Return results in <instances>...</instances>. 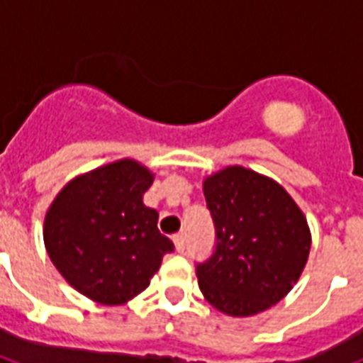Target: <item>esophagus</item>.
I'll return each mask as SVG.
<instances>
[{"label": "esophagus", "mask_w": 363, "mask_h": 363, "mask_svg": "<svg viewBox=\"0 0 363 363\" xmlns=\"http://www.w3.org/2000/svg\"><path fill=\"white\" fill-rule=\"evenodd\" d=\"M173 241H175V247L179 252H184V248H186V238H184V233H177L173 235Z\"/></svg>", "instance_id": "34e87169"}]
</instances>
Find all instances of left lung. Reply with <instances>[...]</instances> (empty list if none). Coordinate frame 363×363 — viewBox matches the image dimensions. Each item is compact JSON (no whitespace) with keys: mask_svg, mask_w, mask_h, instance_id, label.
<instances>
[{"mask_svg":"<svg viewBox=\"0 0 363 363\" xmlns=\"http://www.w3.org/2000/svg\"><path fill=\"white\" fill-rule=\"evenodd\" d=\"M203 194L216 242L209 258L196 262L199 290L226 315L269 309L290 292L309 256L303 213L281 184L238 165L209 177Z\"/></svg>","mask_w":363,"mask_h":363,"instance_id":"1","label":"left lung"}]
</instances>
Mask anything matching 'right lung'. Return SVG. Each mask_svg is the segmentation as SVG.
I'll return each instance as SVG.
<instances>
[{"label":"right lung","mask_w":363,"mask_h":363,"mask_svg":"<svg viewBox=\"0 0 363 363\" xmlns=\"http://www.w3.org/2000/svg\"><path fill=\"white\" fill-rule=\"evenodd\" d=\"M152 175L121 160L71 181L45 218V247L71 286L94 301L124 303L148 286L162 258L175 250L143 205Z\"/></svg>","instance_id":"right-lung-1"}]
</instances>
